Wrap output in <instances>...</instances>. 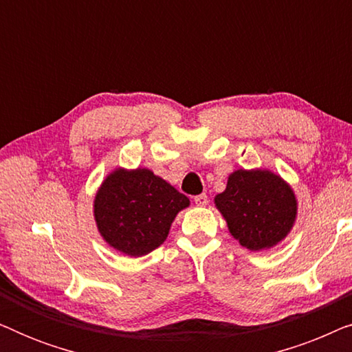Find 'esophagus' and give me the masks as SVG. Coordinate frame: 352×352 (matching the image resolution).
Segmentation results:
<instances>
[{
    "instance_id": "34e87169",
    "label": "esophagus",
    "mask_w": 352,
    "mask_h": 352,
    "mask_svg": "<svg viewBox=\"0 0 352 352\" xmlns=\"http://www.w3.org/2000/svg\"><path fill=\"white\" fill-rule=\"evenodd\" d=\"M194 201L199 206H205V205H208V195L206 194H200V195H195L194 197Z\"/></svg>"
}]
</instances>
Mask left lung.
<instances>
[{
	"label": "left lung",
	"mask_w": 352,
	"mask_h": 352,
	"mask_svg": "<svg viewBox=\"0 0 352 352\" xmlns=\"http://www.w3.org/2000/svg\"><path fill=\"white\" fill-rule=\"evenodd\" d=\"M214 204L234 239L253 252L280 242L296 216L293 190L277 175L264 170L234 171Z\"/></svg>",
	"instance_id": "8db88e82"
}]
</instances>
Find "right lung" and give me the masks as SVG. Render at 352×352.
I'll return each mask as SVG.
<instances>
[{
	"mask_svg": "<svg viewBox=\"0 0 352 352\" xmlns=\"http://www.w3.org/2000/svg\"><path fill=\"white\" fill-rule=\"evenodd\" d=\"M189 199L148 170H117L94 200L99 232L110 247L142 256L165 242L170 226Z\"/></svg>",
	"mask_w": 352,
	"mask_h": 352,
	"instance_id": "1",
	"label": "right lung"
}]
</instances>
